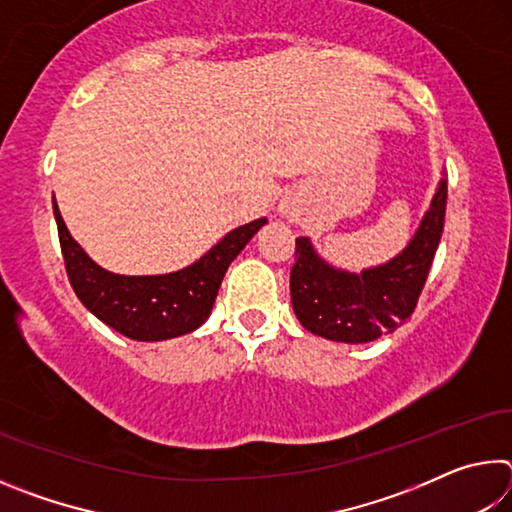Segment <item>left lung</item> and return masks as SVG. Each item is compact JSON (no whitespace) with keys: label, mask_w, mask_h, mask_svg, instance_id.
Instances as JSON below:
<instances>
[{"label":"left lung","mask_w":512,"mask_h":512,"mask_svg":"<svg viewBox=\"0 0 512 512\" xmlns=\"http://www.w3.org/2000/svg\"><path fill=\"white\" fill-rule=\"evenodd\" d=\"M447 178L443 173L429 210L400 255L361 273L332 266L309 237L296 239L291 305L302 327L336 343H370L395 332L413 314L445 228Z\"/></svg>","instance_id":"1"}]
</instances>
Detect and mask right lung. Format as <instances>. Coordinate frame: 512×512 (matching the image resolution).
<instances>
[{
    "mask_svg": "<svg viewBox=\"0 0 512 512\" xmlns=\"http://www.w3.org/2000/svg\"><path fill=\"white\" fill-rule=\"evenodd\" d=\"M60 250L69 284L85 309L133 341H167L194 332L212 314L221 280L266 219L228 232L219 244L180 271L119 275L101 268L69 235L54 198Z\"/></svg>",
    "mask_w": 512,
    "mask_h": 512,
    "instance_id": "add662e5",
    "label": "right lung"
}]
</instances>
